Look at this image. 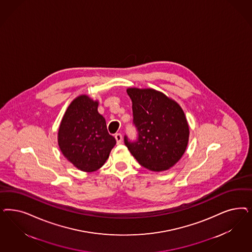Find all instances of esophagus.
I'll return each instance as SVG.
<instances>
[{"instance_id": "1", "label": "esophagus", "mask_w": 252, "mask_h": 252, "mask_svg": "<svg viewBox=\"0 0 252 252\" xmlns=\"http://www.w3.org/2000/svg\"><path fill=\"white\" fill-rule=\"evenodd\" d=\"M115 138H116V141H117V144H118V145H119V144H122V135L121 133H116V134H115Z\"/></svg>"}]
</instances>
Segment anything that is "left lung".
Wrapping results in <instances>:
<instances>
[{"label":"left lung","mask_w":252,"mask_h":252,"mask_svg":"<svg viewBox=\"0 0 252 252\" xmlns=\"http://www.w3.org/2000/svg\"><path fill=\"white\" fill-rule=\"evenodd\" d=\"M132 102L133 123L138 139L125 145L143 167L152 171H167L178 162L187 150L189 125L183 108L161 92L128 88Z\"/></svg>","instance_id":"obj_1"}]
</instances>
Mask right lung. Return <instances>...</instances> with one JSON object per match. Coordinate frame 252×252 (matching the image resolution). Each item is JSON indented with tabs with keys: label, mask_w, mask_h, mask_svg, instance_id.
Listing matches in <instances>:
<instances>
[{
	"label": "right lung",
	"mask_w": 252,
	"mask_h": 252,
	"mask_svg": "<svg viewBox=\"0 0 252 252\" xmlns=\"http://www.w3.org/2000/svg\"><path fill=\"white\" fill-rule=\"evenodd\" d=\"M97 108V100L86 94L77 96L67 106L57 133L62 154L77 169L85 172L100 169L116 145Z\"/></svg>",
	"instance_id": "right-lung-1"
}]
</instances>
